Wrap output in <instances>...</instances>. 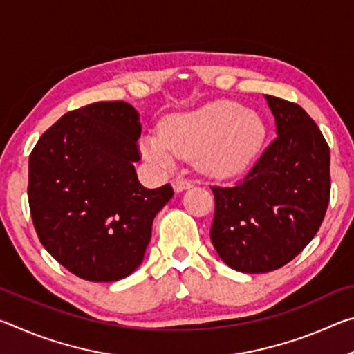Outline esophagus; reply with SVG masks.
Instances as JSON below:
<instances>
[{
    "label": "esophagus",
    "instance_id": "1",
    "mask_svg": "<svg viewBox=\"0 0 354 354\" xmlns=\"http://www.w3.org/2000/svg\"><path fill=\"white\" fill-rule=\"evenodd\" d=\"M171 185H173V189H175V192H183V190H185V189H190V187H194V183L192 181H189V179H184V178H175L171 181Z\"/></svg>",
    "mask_w": 354,
    "mask_h": 354
}]
</instances>
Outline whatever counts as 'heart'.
Here are the masks:
<instances>
[{"mask_svg":"<svg viewBox=\"0 0 354 354\" xmlns=\"http://www.w3.org/2000/svg\"><path fill=\"white\" fill-rule=\"evenodd\" d=\"M263 120L236 101L217 100L196 109L173 113L162 133L142 137V151L156 165L169 169L179 156H196L203 170L234 176L254 162L266 140Z\"/></svg>","mask_w":354,"mask_h":354,"instance_id":"b5f03b06","label":"heart"}]
</instances>
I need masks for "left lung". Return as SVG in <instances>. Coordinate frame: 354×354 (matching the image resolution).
<instances>
[{
	"label": "left lung",
	"mask_w": 354,
	"mask_h": 354,
	"mask_svg": "<svg viewBox=\"0 0 354 354\" xmlns=\"http://www.w3.org/2000/svg\"><path fill=\"white\" fill-rule=\"evenodd\" d=\"M277 139L245 178L212 185L211 241L220 259L242 273L277 270L313 241L325 218L329 147L301 106L266 95Z\"/></svg>",
	"instance_id": "8db88e82"
}]
</instances>
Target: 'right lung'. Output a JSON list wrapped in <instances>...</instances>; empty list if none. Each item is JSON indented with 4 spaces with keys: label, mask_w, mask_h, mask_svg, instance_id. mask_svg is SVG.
<instances>
[{
    "label": "right lung",
    "mask_w": 354,
    "mask_h": 354,
    "mask_svg": "<svg viewBox=\"0 0 354 354\" xmlns=\"http://www.w3.org/2000/svg\"><path fill=\"white\" fill-rule=\"evenodd\" d=\"M139 112L101 101L65 113L29 156L28 198L41 245L76 277L93 283L127 278L140 266L153 220L170 201L165 184L147 189Z\"/></svg>",
    "instance_id": "right-lung-1"
}]
</instances>
